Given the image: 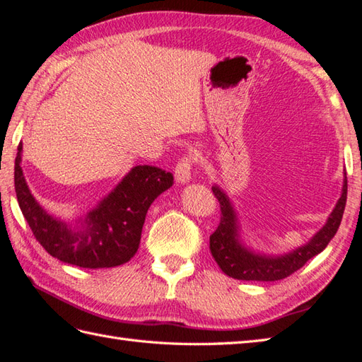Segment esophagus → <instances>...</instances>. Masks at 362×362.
<instances>
[{"mask_svg":"<svg viewBox=\"0 0 362 362\" xmlns=\"http://www.w3.org/2000/svg\"><path fill=\"white\" fill-rule=\"evenodd\" d=\"M196 157L193 153H187L185 157H182V160L179 163L175 165V182L179 183H188L191 179V169H193V163H194Z\"/></svg>","mask_w":362,"mask_h":362,"instance_id":"34e87169","label":"esophagus"}]
</instances>
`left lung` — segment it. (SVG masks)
I'll list each match as a JSON object with an SVG mask.
<instances>
[{
    "label": "left lung",
    "instance_id": "1",
    "mask_svg": "<svg viewBox=\"0 0 362 362\" xmlns=\"http://www.w3.org/2000/svg\"><path fill=\"white\" fill-rule=\"evenodd\" d=\"M211 189L221 205V222L216 232L210 236L211 255L222 272L232 279L247 281L281 280L305 266L306 261L316 257L333 240L341 226L345 202H347V177H344L342 194L334 210L328 216L327 224L302 247L280 257H269L259 255V253L244 247V244L240 241V235H238L240 228H238L236 213L228 196L216 185Z\"/></svg>",
    "mask_w": 362,
    "mask_h": 362
}]
</instances>
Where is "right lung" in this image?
I'll return each instance as SVG.
<instances>
[{
	"instance_id": "obj_1",
	"label": "right lung",
	"mask_w": 362,
	"mask_h": 362,
	"mask_svg": "<svg viewBox=\"0 0 362 362\" xmlns=\"http://www.w3.org/2000/svg\"><path fill=\"white\" fill-rule=\"evenodd\" d=\"M23 144L15 157V193L35 240L51 257L87 269L115 267L132 258L151 204L173 187L171 173L149 165L130 169L112 193L74 226L46 213L28 188L21 163Z\"/></svg>"
}]
</instances>
